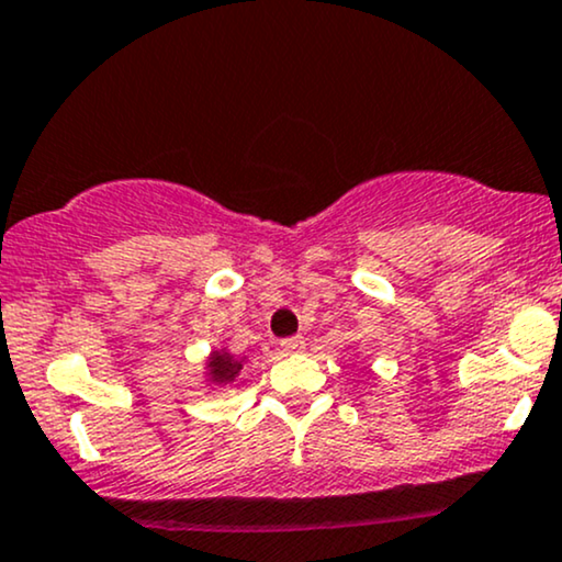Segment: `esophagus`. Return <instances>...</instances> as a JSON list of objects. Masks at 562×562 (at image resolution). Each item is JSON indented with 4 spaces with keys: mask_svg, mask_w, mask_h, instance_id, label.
<instances>
[{
    "mask_svg": "<svg viewBox=\"0 0 562 562\" xmlns=\"http://www.w3.org/2000/svg\"><path fill=\"white\" fill-rule=\"evenodd\" d=\"M280 346H282V353L293 356V353H301V350L306 348V340H303V337H288V340H282Z\"/></svg>",
    "mask_w": 562,
    "mask_h": 562,
    "instance_id": "1",
    "label": "esophagus"
}]
</instances>
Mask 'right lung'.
Wrapping results in <instances>:
<instances>
[{
  "label": "right lung",
  "instance_id": "1",
  "mask_svg": "<svg viewBox=\"0 0 562 562\" xmlns=\"http://www.w3.org/2000/svg\"><path fill=\"white\" fill-rule=\"evenodd\" d=\"M248 356H233L227 348H214L204 361V382L209 390L227 387L229 382H235V376L240 374L246 367Z\"/></svg>",
  "mask_w": 562,
  "mask_h": 562
}]
</instances>
